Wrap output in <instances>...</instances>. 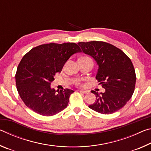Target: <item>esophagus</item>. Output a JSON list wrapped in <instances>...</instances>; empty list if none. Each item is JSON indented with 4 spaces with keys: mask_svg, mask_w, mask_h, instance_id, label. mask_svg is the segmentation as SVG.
Segmentation results:
<instances>
[{
    "mask_svg": "<svg viewBox=\"0 0 151 151\" xmlns=\"http://www.w3.org/2000/svg\"><path fill=\"white\" fill-rule=\"evenodd\" d=\"M79 92H81V93H84V94H87L88 93V92L86 91H79Z\"/></svg>",
    "mask_w": 151,
    "mask_h": 151,
    "instance_id": "esophagus-1",
    "label": "esophagus"
}]
</instances>
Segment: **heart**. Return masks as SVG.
I'll use <instances>...</instances> for the list:
<instances>
[{
    "instance_id": "obj_1",
    "label": "heart",
    "mask_w": 151,
    "mask_h": 151,
    "mask_svg": "<svg viewBox=\"0 0 151 151\" xmlns=\"http://www.w3.org/2000/svg\"><path fill=\"white\" fill-rule=\"evenodd\" d=\"M76 85L78 86H81L82 84H81V83H80V82H77V83H76Z\"/></svg>"
}]
</instances>
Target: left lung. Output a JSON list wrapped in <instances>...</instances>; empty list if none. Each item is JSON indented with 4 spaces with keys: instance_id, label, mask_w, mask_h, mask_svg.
<instances>
[{
    "instance_id": "8db88e82",
    "label": "left lung",
    "mask_w": 151,
    "mask_h": 151,
    "mask_svg": "<svg viewBox=\"0 0 151 151\" xmlns=\"http://www.w3.org/2000/svg\"><path fill=\"white\" fill-rule=\"evenodd\" d=\"M85 54L93 57L99 66L96 78L105 89L96 93V101L88 107L104 114L122 108L131 99L136 84L133 65L125 53L114 45L103 41L78 43Z\"/></svg>"
}]
</instances>
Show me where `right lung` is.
I'll return each instance as SVG.
<instances>
[{
    "label": "right lung",
    "mask_w": 151,
    "mask_h": 151,
    "mask_svg": "<svg viewBox=\"0 0 151 151\" xmlns=\"http://www.w3.org/2000/svg\"><path fill=\"white\" fill-rule=\"evenodd\" d=\"M75 42L49 43L32 48L20 60L15 75L17 88L26 106L42 116H52L66 108L74 91L56 93L50 83L71 56L81 52Z\"/></svg>",
    "instance_id": "obj_1"
}]
</instances>
